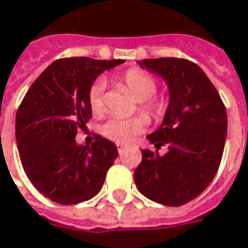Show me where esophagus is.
I'll use <instances>...</instances> for the list:
<instances>
[{"instance_id":"esophagus-1","label":"esophagus","mask_w":248,"mask_h":248,"mask_svg":"<svg viewBox=\"0 0 248 248\" xmlns=\"http://www.w3.org/2000/svg\"><path fill=\"white\" fill-rule=\"evenodd\" d=\"M126 148H127V146H126V145H124V143H117V149H118L119 153H122V152H124Z\"/></svg>"}]
</instances>
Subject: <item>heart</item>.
<instances>
[{"instance_id": "obj_1", "label": "heart", "mask_w": 248, "mask_h": 248, "mask_svg": "<svg viewBox=\"0 0 248 248\" xmlns=\"http://www.w3.org/2000/svg\"><path fill=\"white\" fill-rule=\"evenodd\" d=\"M122 83L129 93L137 100L141 102V107L154 118H162L169 107V99L165 95H155L157 82L153 76L140 70H129L122 76ZM88 105L95 115H102L106 110L105 105V83H94L88 91ZM149 118L143 114L131 117V118H114L108 119L102 127L103 136L118 142V143H130L137 137L142 134L149 127Z\"/></svg>"}]
</instances>
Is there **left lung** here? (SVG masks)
I'll use <instances>...</instances> for the list:
<instances>
[{"label": "left lung", "instance_id": "obj_1", "mask_svg": "<svg viewBox=\"0 0 248 248\" xmlns=\"http://www.w3.org/2000/svg\"><path fill=\"white\" fill-rule=\"evenodd\" d=\"M141 67L164 78L169 107L160 129L148 140L155 150H141L134 170L138 190L150 200L180 207L196 199L219 169L227 137V111L204 71L186 59H145ZM166 144L164 156L158 149Z\"/></svg>", "mask_w": 248, "mask_h": 248}]
</instances>
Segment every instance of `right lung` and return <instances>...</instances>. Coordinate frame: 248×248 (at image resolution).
I'll return each mask as SVG.
<instances>
[{
  "mask_svg": "<svg viewBox=\"0 0 248 248\" xmlns=\"http://www.w3.org/2000/svg\"><path fill=\"white\" fill-rule=\"evenodd\" d=\"M124 60L64 58L48 65L16 114V140L24 172L52 202L70 205L90 200L118 157L117 146L95 136L91 146L76 143L93 112L88 91L103 71Z\"/></svg>",
  "mask_w": 248,
  "mask_h": 248,
  "instance_id": "right-lung-1",
  "label": "right lung"
}]
</instances>
